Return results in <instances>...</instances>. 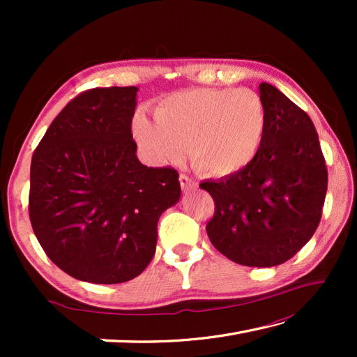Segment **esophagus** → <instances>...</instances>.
Masks as SVG:
<instances>
[{"label": "esophagus", "instance_id": "obj_1", "mask_svg": "<svg viewBox=\"0 0 357 357\" xmlns=\"http://www.w3.org/2000/svg\"><path fill=\"white\" fill-rule=\"evenodd\" d=\"M179 183H181V187H183L184 192L193 190V188L198 185V183H196V179H193L192 176H188V174H184V173L179 174Z\"/></svg>", "mask_w": 357, "mask_h": 357}]
</instances>
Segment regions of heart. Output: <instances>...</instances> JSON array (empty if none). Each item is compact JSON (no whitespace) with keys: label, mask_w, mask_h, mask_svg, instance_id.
Returning <instances> with one entry per match:
<instances>
[{"label":"heart","mask_w":357,"mask_h":357,"mask_svg":"<svg viewBox=\"0 0 357 357\" xmlns=\"http://www.w3.org/2000/svg\"><path fill=\"white\" fill-rule=\"evenodd\" d=\"M267 112L250 89H190L159 102L156 121L142 112L133 118L139 146L159 162H178L190 149L196 169L229 176L244 169L259 151Z\"/></svg>","instance_id":"b5f03b06"}]
</instances>
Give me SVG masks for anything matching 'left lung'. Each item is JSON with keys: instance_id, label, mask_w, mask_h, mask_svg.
<instances>
[{"instance_id": "8db88e82", "label": "left lung", "mask_w": 357, "mask_h": 357, "mask_svg": "<svg viewBox=\"0 0 357 357\" xmlns=\"http://www.w3.org/2000/svg\"><path fill=\"white\" fill-rule=\"evenodd\" d=\"M267 130L244 169L199 187L215 201L207 234L218 252L247 267H275L312 239L328 173L313 121L268 82L259 84Z\"/></svg>"}]
</instances>
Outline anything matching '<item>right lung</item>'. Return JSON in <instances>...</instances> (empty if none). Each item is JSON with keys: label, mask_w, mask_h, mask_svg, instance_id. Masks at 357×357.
Segmentation results:
<instances>
[{"label": "right lung", "mask_w": 357, "mask_h": 357, "mask_svg": "<svg viewBox=\"0 0 357 357\" xmlns=\"http://www.w3.org/2000/svg\"><path fill=\"white\" fill-rule=\"evenodd\" d=\"M136 93L133 86L82 92L52 121L30 164L35 236L53 264L86 282L141 275L159 216L181 198L176 170L136 156Z\"/></svg>", "instance_id": "right-lung-1"}]
</instances>
